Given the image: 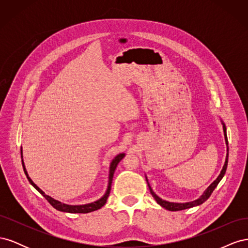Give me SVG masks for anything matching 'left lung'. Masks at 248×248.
<instances>
[{
	"mask_svg": "<svg viewBox=\"0 0 248 248\" xmlns=\"http://www.w3.org/2000/svg\"><path fill=\"white\" fill-rule=\"evenodd\" d=\"M221 124H222V128H223V134H224V140H226V144H227V156H226V161H224V164L222 167V170L220 171V174L218 175V177L216 178V180H214V181L209 185L208 188L202 192V196L200 198H198L197 200L194 201H191V202H169V201H166V200H162L161 198H159L157 194L152 190L151 186H150L149 182H148V179H147V176H146V181L148 183V186H149V189H150V192H151L152 197L154 198V200L157 202V204L160 205L162 208L169 210V211H180V210H184V209H189V208H192V207H196V206H199V205H202V202H206L209 197L211 196V193L213 192V190L216 188V186L218 185V183L220 182V180L223 178L224 174H226V170H227V167H228V160H229V147H228V137H227V127L226 125H224L223 121L221 120Z\"/></svg>",
	"mask_w": 248,
	"mask_h": 248,
	"instance_id": "left-lung-1",
	"label": "left lung"
}]
</instances>
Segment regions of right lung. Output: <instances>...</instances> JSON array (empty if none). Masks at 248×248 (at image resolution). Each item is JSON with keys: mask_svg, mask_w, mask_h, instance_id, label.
<instances>
[{"mask_svg": "<svg viewBox=\"0 0 248 248\" xmlns=\"http://www.w3.org/2000/svg\"><path fill=\"white\" fill-rule=\"evenodd\" d=\"M20 154H21L22 168H24V171H25V174H26V176H27V178L29 180V182L31 183V185L34 187L36 190H38V192H40L42 196L47 200V202H49V204L52 207H54L57 210H59V211L66 212V213H89V212L96 211V210H98V209L102 208L104 205H106L107 200H108V198L109 196V192H110L111 182H112V177H114V172L116 170V168L118 166V163L121 161L124 158V156H125V153H120L117 156H115V158L111 160V162L109 164V170H108V188H107L106 193H104L99 200H97V201L92 202H88V204H82V205H69V204H65V202H63L61 201H58V200H56L54 198H51L50 196H47V194H46V192H44L42 189H40L39 187L33 182V180L29 177V174H28V171H27L24 159H22V149L21 148H20Z\"/></svg>", "mask_w": 248, "mask_h": 248, "instance_id": "add662e5", "label": "right lung"}]
</instances>
